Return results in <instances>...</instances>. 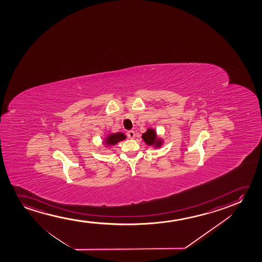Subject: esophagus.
Segmentation results:
<instances>
[{
	"label": "esophagus",
	"instance_id": "esophagus-1",
	"mask_svg": "<svg viewBox=\"0 0 262 262\" xmlns=\"http://www.w3.org/2000/svg\"><path fill=\"white\" fill-rule=\"evenodd\" d=\"M127 136L129 139H134L135 138V133H134V130H129L128 133H127Z\"/></svg>",
	"mask_w": 262,
	"mask_h": 262
}]
</instances>
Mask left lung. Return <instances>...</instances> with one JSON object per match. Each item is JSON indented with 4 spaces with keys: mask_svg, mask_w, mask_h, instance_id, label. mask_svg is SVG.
Returning a JSON list of instances; mask_svg holds the SVG:
<instances>
[{
    "mask_svg": "<svg viewBox=\"0 0 262 262\" xmlns=\"http://www.w3.org/2000/svg\"><path fill=\"white\" fill-rule=\"evenodd\" d=\"M142 139L148 146H155V147H161L163 143V140L158 139L157 133L151 128L147 129V132L142 134Z\"/></svg>",
    "mask_w": 262,
    "mask_h": 262,
    "instance_id": "1",
    "label": "left lung"
}]
</instances>
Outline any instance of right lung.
<instances>
[{
    "label": "right lung",
    "instance_id": "right-lung-1",
    "mask_svg": "<svg viewBox=\"0 0 262 262\" xmlns=\"http://www.w3.org/2000/svg\"><path fill=\"white\" fill-rule=\"evenodd\" d=\"M125 139L126 136L122 133H112L105 138L104 144L107 146H113V145L118 143L119 141H122Z\"/></svg>",
    "mask_w": 262,
    "mask_h": 262
}]
</instances>
